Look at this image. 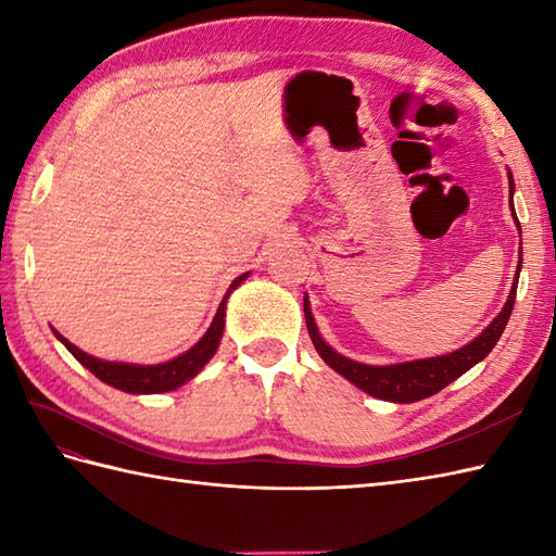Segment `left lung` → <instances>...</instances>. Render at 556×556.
I'll return each mask as SVG.
<instances>
[{
    "mask_svg": "<svg viewBox=\"0 0 556 556\" xmlns=\"http://www.w3.org/2000/svg\"><path fill=\"white\" fill-rule=\"evenodd\" d=\"M509 195H511V210H514L511 174H509ZM514 299L516 293H511L504 313L485 329V334L478 337L473 344H468L466 349L452 353V356L401 363V365H384V368L353 363L329 349L323 341L320 332H317L315 320L308 308H305V325H308V334L313 339L317 353H320V358L341 377H346L351 384H356L365 394H370L375 399L392 401V404H413V401L428 399L437 392H442L446 384H452L460 375L473 368V365L488 358V353L497 346L504 327L509 323V315L514 311Z\"/></svg>",
    "mask_w": 556,
    "mask_h": 556,
    "instance_id": "left-lung-1",
    "label": "left lung"
}]
</instances>
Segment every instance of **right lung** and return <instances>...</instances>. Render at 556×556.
Wrapping results in <instances>:
<instances>
[{
  "instance_id": "obj_1",
  "label": "right lung",
  "mask_w": 556,
  "mask_h": 556,
  "mask_svg": "<svg viewBox=\"0 0 556 556\" xmlns=\"http://www.w3.org/2000/svg\"><path fill=\"white\" fill-rule=\"evenodd\" d=\"M224 305V303H222ZM224 308H219L215 323L205 332V337L198 341V344L186 351L184 356L174 358L169 363H162V365H124V363H102L98 358H90L88 353L78 351L74 344L66 346L68 351L74 353V356L86 365V368L100 377L104 384H110L114 389H122V392L128 394H162V392H172V389L186 384L188 380H193V377L205 368L207 361L215 356L217 349H219V341L224 334Z\"/></svg>"
}]
</instances>
